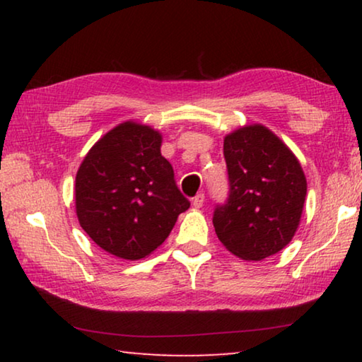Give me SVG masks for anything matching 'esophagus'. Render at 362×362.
<instances>
[{
    "mask_svg": "<svg viewBox=\"0 0 362 362\" xmlns=\"http://www.w3.org/2000/svg\"><path fill=\"white\" fill-rule=\"evenodd\" d=\"M192 203L194 207H201L204 204V193H198L194 196V198L192 199Z\"/></svg>",
    "mask_w": 362,
    "mask_h": 362,
    "instance_id": "esophagus-1",
    "label": "esophagus"
}]
</instances>
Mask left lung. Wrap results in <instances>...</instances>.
<instances>
[{
	"instance_id": "1",
	"label": "left lung",
	"mask_w": 362,
	"mask_h": 362,
	"mask_svg": "<svg viewBox=\"0 0 362 362\" xmlns=\"http://www.w3.org/2000/svg\"><path fill=\"white\" fill-rule=\"evenodd\" d=\"M228 198L214 209L218 240L243 260L278 254L296 235L306 179L293 153L260 124L223 140Z\"/></svg>"
}]
</instances>
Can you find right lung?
Instances as JSON below:
<instances>
[{"label": "right lung", "instance_id": "add662e5", "mask_svg": "<svg viewBox=\"0 0 362 362\" xmlns=\"http://www.w3.org/2000/svg\"><path fill=\"white\" fill-rule=\"evenodd\" d=\"M159 146L158 131L127 121L105 134L78 169L79 225L97 246L119 259L151 254L189 207Z\"/></svg>", "mask_w": 362, "mask_h": 362}]
</instances>
